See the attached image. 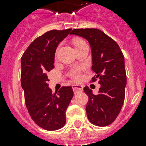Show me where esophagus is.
<instances>
[{"mask_svg":"<svg viewBox=\"0 0 146 146\" xmlns=\"http://www.w3.org/2000/svg\"><path fill=\"white\" fill-rule=\"evenodd\" d=\"M72 87H73V90L74 92V93H77L79 92H82V89H83L82 86H80V85H73Z\"/></svg>","mask_w":146,"mask_h":146,"instance_id":"34e87169","label":"esophagus"}]
</instances>
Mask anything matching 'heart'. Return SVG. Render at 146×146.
<instances>
[{
	"label": "heart",
	"instance_id": "obj_1",
	"mask_svg": "<svg viewBox=\"0 0 146 146\" xmlns=\"http://www.w3.org/2000/svg\"><path fill=\"white\" fill-rule=\"evenodd\" d=\"M86 43L82 39H76L73 42V44H74V47H75V49L80 48V47L84 45ZM80 73H81V70L80 68H73L72 69L70 73H69V76L70 77L72 78L73 80H79L80 79Z\"/></svg>",
	"mask_w": 146,
	"mask_h": 146
}]
</instances>
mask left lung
Returning <instances> with one entry per match:
<instances>
[{
	"label": "left lung",
	"instance_id": "1",
	"mask_svg": "<svg viewBox=\"0 0 146 146\" xmlns=\"http://www.w3.org/2000/svg\"><path fill=\"white\" fill-rule=\"evenodd\" d=\"M84 38L92 50V66L96 73L92 82L99 80L98 95L88 86L84 92L89 96L86 113L89 121L98 127L108 126L115 120L125 98L127 75L124 57L117 43L98 29H75L70 33Z\"/></svg>",
	"mask_w": 146,
	"mask_h": 146
}]
</instances>
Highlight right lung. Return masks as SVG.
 <instances>
[{
	"mask_svg": "<svg viewBox=\"0 0 146 146\" xmlns=\"http://www.w3.org/2000/svg\"><path fill=\"white\" fill-rule=\"evenodd\" d=\"M72 30H50L33 41L21 57V86L31 118L42 129L57 130L66 123V111L73 96L71 86L53 93L48 73L54 66L57 47Z\"/></svg>",
	"mask_w": 146,
	"mask_h": 146,
	"instance_id": "add662e5",
	"label": "right lung"
}]
</instances>
